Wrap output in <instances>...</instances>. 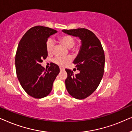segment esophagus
<instances>
[{
  "label": "esophagus",
  "instance_id": "34e87169",
  "mask_svg": "<svg viewBox=\"0 0 132 132\" xmlns=\"http://www.w3.org/2000/svg\"><path fill=\"white\" fill-rule=\"evenodd\" d=\"M60 70H61V71H64V68H60Z\"/></svg>",
  "mask_w": 132,
  "mask_h": 132
}]
</instances>
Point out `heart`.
I'll use <instances>...</instances> for the list:
<instances>
[{"instance_id":"1","label":"heart","mask_w":132,"mask_h":132,"mask_svg":"<svg viewBox=\"0 0 132 132\" xmlns=\"http://www.w3.org/2000/svg\"><path fill=\"white\" fill-rule=\"evenodd\" d=\"M59 42L65 46L66 47L69 48L70 50L72 52L77 51V47L75 46V38L73 36L70 35H63L58 37ZM55 48V43L52 38H48L46 42V50L48 54H51L53 52ZM71 61V58L68 57H56L53 59V62L55 64L60 67H65Z\"/></svg>"}]
</instances>
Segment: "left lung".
I'll return each mask as SVG.
<instances>
[{"instance_id":"1","label":"left lung","mask_w":132,"mask_h":132,"mask_svg":"<svg viewBox=\"0 0 132 132\" xmlns=\"http://www.w3.org/2000/svg\"><path fill=\"white\" fill-rule=\"evenodd\" d=\"M62 31L79 37L82 40L80 50L73 62L80 72L75 75L71 70L65 69L67 90L74 98L82 100L93 94L102 80L105 62L104 50L98 38L87 29H64Z\"/></svg>"}]
</instances>
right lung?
<instances>
[{"label": "right lung", "instance_id": "obj_1", "mask_svg": "<svg viewBox=\"0 0 132 132\" xmlns=\"http://www.w3.org/2000/svg\"><path fill=\"white\" fill-rule=\"evenodd\" d=\"M56 32L47 27H32L24 34L18 45L15 59L17 78L25 92L34 98H41L49 94L59 73V67L54 63L47 70L41 65L48 55V38Z\"/></svg>", "mask_w": 132, "mask_h": 132}]
</instances>
